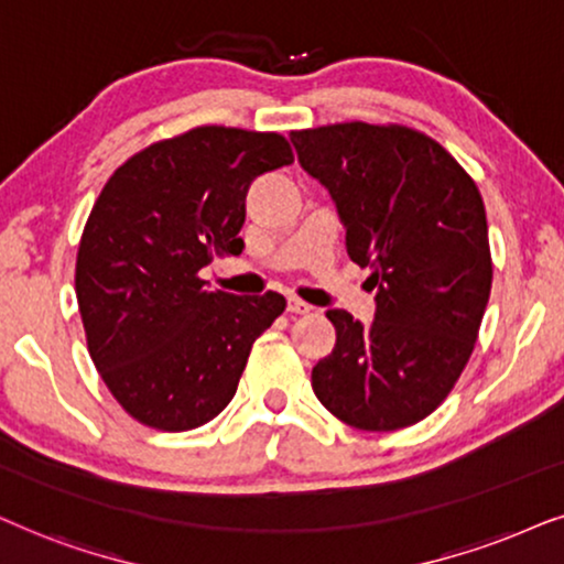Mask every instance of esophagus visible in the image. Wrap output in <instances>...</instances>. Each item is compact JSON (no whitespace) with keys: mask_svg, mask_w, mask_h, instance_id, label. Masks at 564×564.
Segmentation results:
<instances>
[{"mask_svg":"<svg viewBox=\"0 0 564 564\" xmlns=\"http://www.w3.org/2000/svg\"><path fill=\"white\" fill-rule=\"evenodd\" d=\"M289 312H294V314H310L312 306L306 304V302H302V299H299V296H289Z\"/></svg>","mask_w":564,"mask_h":564,"instance_id":"obj_1","label":"esophagus"}]
</instances>
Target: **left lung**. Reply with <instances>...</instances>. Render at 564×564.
Returning <instances> with one entry per match:
<instances>
[{
    "mask_svg": "<svg viewBox=\"0 0 564 564\" xmlns=\"http://www.w3.org/2000/svg\"><path fill=\"white\" fill-rule=\"evenodd\" d=\"M291 141L377 289L371 325L327 312L337 340L312 369L314 394L358 431L415 425L452 392L482 325L492 286L482 195L438 141L408 126L352 120Z\"/></svg>",
    "mask_w": 564,
    "mask_h": 564,
    "instance_id": "left-lung-1",
    "label": "left lung"
}]
</instances>
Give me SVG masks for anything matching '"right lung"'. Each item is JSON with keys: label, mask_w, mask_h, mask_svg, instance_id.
<instances>
[{"label": "right lung", "mask_w": 564, "mask_h": 564, "mask_svg": "<svg viewBox=\"0 0 564 564\" xmlns=\"http://www.w3.org/2000/svg\"><path fill=\"white\" fill-rule=\"evenodd\" d=\"M294 162L281 133L198 126L126 160L77 252L87 350L110 394L156 431H191L231 402L252 343L286 310L275 291H208L200 268L245 250L252 180Z\"/></svg>", "instance_id": "add662e5"}]
</instances>
